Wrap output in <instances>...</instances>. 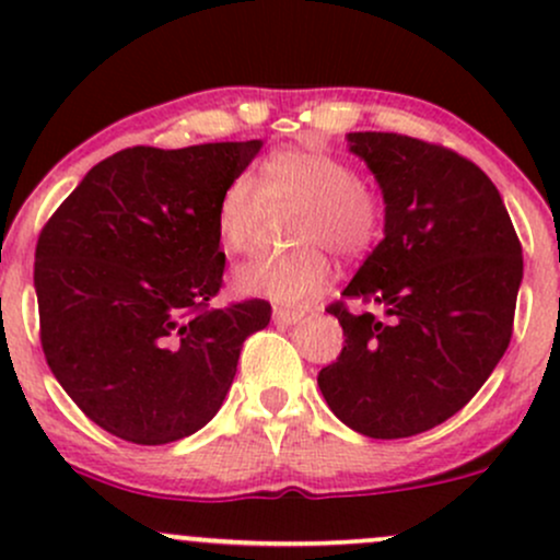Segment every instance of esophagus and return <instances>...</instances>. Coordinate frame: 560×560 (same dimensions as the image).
I'll return each instance as SVG.
<instances>
[{
  "label": "esophagus",
  "mask_w": 560,
  "mask_h": 560,
  "mask_svg": "<svg viewBox=\"0 0 560 560\" xmlns=\"http://www.w3.org/2000/svg\"><path fill=\"white\" fill-rule=\"evenodd\" d=\"M302 316H305V313H302V311H289V307H273V320H276V324L292 326V324H298V320H302Z\"/></svg>",
  "instance_id": "esophagus-1"
}]
</instances>
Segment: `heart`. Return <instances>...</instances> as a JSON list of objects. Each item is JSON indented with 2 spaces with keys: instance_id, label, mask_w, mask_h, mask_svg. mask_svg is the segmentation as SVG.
<instances>
[{
  "instance_id": "obj_1",
  "label": "heart",
  "mask_w": 560,
  "mask_h": 560,
  "mask_svg": "<svg viewBox=\"0 0 560 560\" xmlns=\"http://www.w3.org/2000/svg\"><path fill=\"white\" fill-rule=\"evenodd\" d=\"M268 208L294 205L284 253L258 255L234 273L236 292L281 305H302L334 279L331 253L365 258L384 229V199L345 158L318 147H287L260 163L258 184L236 176L215 208L218 240L229 253H247Z\"/></svg>"
}]
</instances>
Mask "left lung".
<instances>
[{
  "instance_id": "1",
  "label": "left lung",
  "mask_w": 560,
  "mask_h": 560,
  "mask_svg": "<svg viewBox=\"0 0 560 560\" xmlns=\"http://www.w3.org/2000/svg\"><path fill=\"white\" fill-rule=\"evenodd\" d=\"M384 195V240L326 311L345 347L318 387L339 421L402 440L447 421L511 345L522 242L485 171L432 141L387 131L347 137ZM376 304L387 319L350 314Z\"/></svg>"
}]
</instances>
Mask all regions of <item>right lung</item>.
I'll return each instance as SVG.
<instances>
[{
	"label": "right lung",
	"instance_id": "right-lung-1",
	"mask_svg": "<svg viewBox=\"0 0 560 560\" xmlns=\"http://www.w3.org/2000/svg\"><path fill=\"white\" fill-rule=\"evenodd\" d=\"M260 147H128L44 223L34 262L44 358L105 432L133 445L195 434L223 405L244 339L271 320L266 300L210 307L226 268L218 197Z\"/></svg>",
	"mask_w": 560,
	"mask_h": 560
}]
</instances>
